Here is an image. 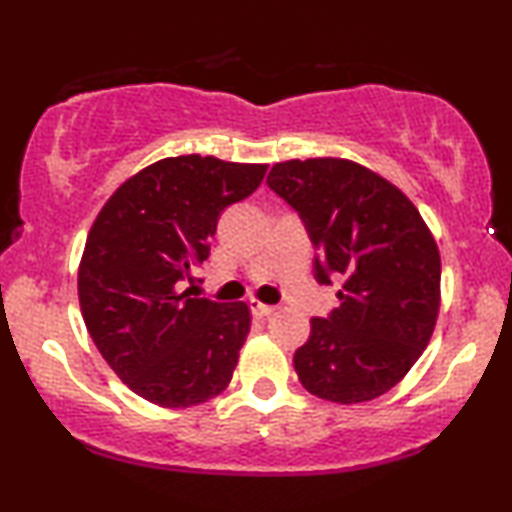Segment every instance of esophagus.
<instances>
[{
	"label": "esophagus",
	"instance_id": "esophagus-1",
	"mask_svg": "<svg viewBox=\"0 0 512 512\" xmlns=\"http://www.w3.org/2000/svg\"><path fill=\"white\" fill-rule=\"evenodd\" d=\"M250 307H252V315L255 317H269L276 310L274 305H264V303H260V300H252Z\"/></svg>",
	"mask_w": 512,
	"mask_h": 512
}]
</instances>
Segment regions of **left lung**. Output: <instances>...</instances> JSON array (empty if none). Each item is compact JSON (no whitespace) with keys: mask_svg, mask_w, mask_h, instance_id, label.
Segmentation results:
<instances>
[{"mask_svg":"<svg viewBox=\"0 0 512 512\" xmlns=\"http://www.w3.org/2000/svg\"><path fill=\"white\" fill-rule=\"evenodd\" d=\"M269 188L303 217L319 283L338 274L341 305L312 319L293 355L300 384L331 403H365L420 360L441 307V255L420 209L377 171L343 157L288 159Z\"/></svg>","mask_w":512,"mask_h":512,"instance_id":"obj_1","label":"left lung"}]
</instances>
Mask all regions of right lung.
Instances as JSON below:
<instances>
[{
  "instance_id": "right-lung-1",
  "label": "right lung",
  "mask_w": 512,
  "mask_h": 512,
  "mask_svg": "<svg viewBox=\"0 0 512 512\" xmlns=\"http://www.w3.org/2000/svg\"><path fill=\"white\" fill-rule=\"evenodd\" d=\"M269 164L181 155L121 183L92 221L78 264L88 334L116 377L162 408L231 384L250 307L181 291L209 257L221 209L255 193Z\"/></svg>"
}]
</instances>
